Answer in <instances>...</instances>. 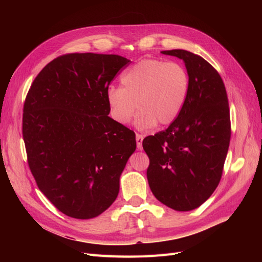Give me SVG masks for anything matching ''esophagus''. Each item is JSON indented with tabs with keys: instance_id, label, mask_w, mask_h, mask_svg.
Here are the masks:
<instances>
[{
	"instance_id": "34e87169",
	"label": "esophagus",
	"mask_w": 262,
	"mask_h": 262,
	"mask_svg": "<svg viewBox=\"0 0 262 262\" xmlns=\"http://www.w3.org/2000/svg\"><path fill=\"white\" fill-rule=\"evenodd\" d=\"M136 140H137V145L139 149H142V142H143V136L140 133L136 134Z\"/></svg>"
}]
</instances>
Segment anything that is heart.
I'll return each instance as SVG.
<instances>
[{
	"label": "heart",
	"mask_w": 262,
	"mask_h": 262,
	"mask_svg": "<svg viewBox=\"0 0 262 262\" xmlns=\"http://www.w3.org/2000/svg\"><path fill=\"white\" fill-rule=\"evenodd\" d=\"M121 87H109V115L119 124L129 123L136 110L140 130L167 125L179 116L189 92V75L177 62L144 59L121 75Z\"/></svg>",
	"instance_id": "b5f03b06"
}]
</instances>
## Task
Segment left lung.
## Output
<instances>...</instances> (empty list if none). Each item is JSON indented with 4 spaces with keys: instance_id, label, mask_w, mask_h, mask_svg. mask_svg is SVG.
<instances>
[{
    "instance_id": "1",
    "label": "left lung",
    "mask_w": 262,
    "mask_h": 262,
    "mask_svg": "<svg viewBox=\"0 0 262 262\" xmlns=\"http://www.w3.org/2000/svg\"><path fill=\"white\" fill-rule=\"evenodd\" d=\"M185 62L189 92L167 129L143 140L149 158L148 185L158 201L191 211L219 186L231 140V118L223 80L202 57L187 50L162 51Z\"/></svg>"
}]
</instances>
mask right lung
I'll use <instances>...</instances> for the list:
<instances>
[{
  "label": "right lung",
  "mask_w": 262,
  "mask_h": 262,
  "mask_svg": "<svg viewBox=\"0 0 262 262\" xmlns=\"http://www.w3.org/2000/svg\"><path fill=\"white\" fill-rule=\"evenodd\" d=\"M130 60L69 53L52 60L24 104L23 138L40 191L68 216L89 220L114 203L136 134L110 118L108 87Z\"/></svg>",
  "instance_id": "add662e5"
}]
</instances>
